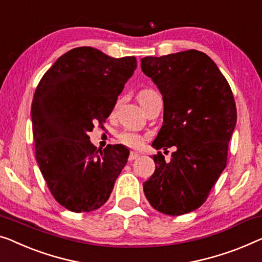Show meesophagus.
Returning <instances> with one entry per match:
<instances>
[{"instance_id": "34e87169", "label": "esophagus", "mask_w": 262, "mask_h": 262, "mask_svg": "<svg viewBox=\"0 0 262 262\" xmlns=\"http://www.w3.org/2000/svg\"><path fill=\"white\" fill-rule=\"evenodd\" d=\"M139 156L140 154L137 152V151H131L130 156H128V161H135V159H137Z\"/></svg>"}]
</instances>
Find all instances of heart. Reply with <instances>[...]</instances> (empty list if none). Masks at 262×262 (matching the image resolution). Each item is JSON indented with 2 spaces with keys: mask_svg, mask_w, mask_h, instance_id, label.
Masks as SVG:
<instances>
[{
  "mask_svg": "<svg viewBox=\"0 0 262 262\" xmlns=\"http://www.w3.org/2000/svg\"><path fill=\"white\" fill-rule=\"evenodd\" d=\"M158 94L157 92H155L154 90H142L140 92L138 93V100L140 105L145 106L147 103H149L150 100H152L155 97H157ZM120 140L124 144H126V145H130V146H138L140 145V143H142V138H140V136H138L137 134H134V132H123L122 135H120Z\"/></svg>",
  "mask_w": 262,
  "mask_h": 262,
  "instance_id": "b5f03b06",
  "label": "heart"
}]
</instances>
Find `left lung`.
I'll use <instances>...</instances> for the list:
<instances>
[{"mask_svg": "<svg viewBox=\"0 0 262 262\" xmlns=\"http://www.w3.org/2000/svg\"><path fill=\"white\" fill-rule=\"evenodd\" d=\"M143 73L158 87L164 103L163 126L152 146H175L171 159L152 157L156 169L143 190L163 214L177 216L202 206L227 164L236 125L230 86L204 53L189 51L140 60Z\"/></svg>", "mask_w": 262, "mask_h": 262, "instance_id": "obj_1", "label": "left lung"}]
</instances>
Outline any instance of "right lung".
<instances>
[{
  "label": "right lung",
  "mask_w": 262,
  "mask_h": 262,
  "mask_svg": "<svg viewBox=\"0 0 262 262\" xmlns=\"http://www.w3.org/2000/svg\"><path fill=\"white\" fill-rule=\"evenodd\" d=\"M136 68L135 56L116 59L78 47L60 56L36 87L30 111L36 162L52 195L68 210L100 208L126 164L127 147L97 149L89 132L111 115Z\"/></svg>",
  "instance_id": "add662e5"
}]
</instances>
